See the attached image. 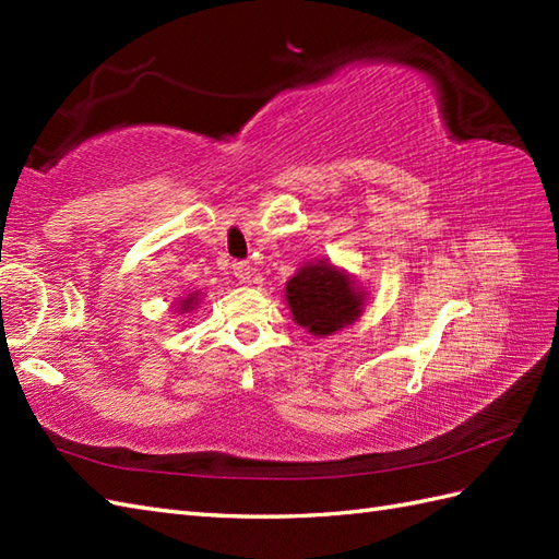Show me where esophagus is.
<instances>
[{
    "instance_id": "esophagus-1",
    "label": "esophagus",
    "mask_w": 559,
    "mask_h": 559,
    "mask_svg": "<svg viewBox=\"0 0 559 559\" xmlns=\"http://www.w3.org/2000/svg\"><path fill=\"white\" fill-rule=\"evenodd\" d=\"M233 273H235V278L240 281V283H249V278H252L254 269H252V264H249V261H235V264H233Z\"/></svg>"
}]
</instances>
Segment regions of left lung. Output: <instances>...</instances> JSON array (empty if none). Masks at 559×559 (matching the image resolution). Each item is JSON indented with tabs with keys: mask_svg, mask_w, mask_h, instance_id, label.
<instances>
[{
	"mask_svg": "<svg viewBox=\"0 0 559 559\" xmlns=\"http://www.w3.org/2000/svg\"><path fill=\"white\" fill-rule=\"evenodd\" d=\"M365 290L331 261H310L286 283L293 319L312 336H329L362 314Z\"/></svg>",
	"mask_w": 559,
	"mask_h": 559,
	"instance_id": "1",
	"label": "left lung"
}]
</instances>
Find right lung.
<instances>
[{
	"label": "right lung",
	"mask_w": 559,
	"mask_h": 559,
	"mask_svg": "<svg viewBox=\"0 0 559 559\" xmlns=\"http://www.w3.org/2000/svg\"><path fill=\"white\" fill-rule=\"evenodd\" d=\"M197 305H199V290H194V293H189L185 300H180V312H192Z\"/></svg>",
	"instance_id": "right-lung-1"
}]
</instances>
